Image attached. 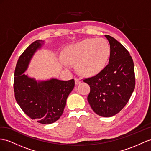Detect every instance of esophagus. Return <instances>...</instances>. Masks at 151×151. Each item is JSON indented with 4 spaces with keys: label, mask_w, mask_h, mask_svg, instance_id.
Listing matches in <instances>:
<instances>
[{
    "label": "esophagus",
    "mask_w": 151,
    "mask_h": 151,
    "mask_svg": "<svg viewBox=\"0 0 151 151\" xmlns=\"http://www.w3.org/2000/svg\"><path fill=\"white\" fill-rule=\"evenodd\" d=\"M75 84H76V85H78V84L80 83V82H81L80 80L78 79V78H75Z\"/></svg>",
    "instance_id": "34e87169"
}]
</instances>
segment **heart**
<instances>
[{"instance_id":"b5f03b06","label":"heart","mask_w":151,"mask_h":151,"mask_svg":"<svg viewBox=\"0 0 151 151\" xmlns=\"http://www.w3.org/2000/svg\"><path fill=\"white\" fill-rule=\"evenodd\" d=\"M64 55V57H59L64 66L68 67L69 63L76 64L79 74L92 76L98 75L106 66L110 55V47L102 38L87 39L68 46Z\"/></svg>"}]
</instances>
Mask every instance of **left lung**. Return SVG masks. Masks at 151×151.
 I'll return each mask as SVG.
<instances>
[{
	"mask_svg": "<svg viewBox=\"0 0 151 151\" xmlns=\"http://www.w3.org/2000/svg\"><path fill=\"white\" fill-rule=\"evenodd\" d=\"M110 54L109 64L103 70L84 82L90 86L88 102L94 112L101 117H112L128 102L134 89L133 61L128 51L109 35Z\"/></svg>",
	"mask_w": 151,
	"mask_h": 151,
	"instance_id": "8db88e82",
	"label": "left lung"
}]
</instances>
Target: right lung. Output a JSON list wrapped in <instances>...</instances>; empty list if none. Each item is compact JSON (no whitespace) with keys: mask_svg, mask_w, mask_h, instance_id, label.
Segmentation results:
<instances>
[{"mask_svg":"<svg viewBox=\"0 0 151 151\" xmlns=\"http://www.w3.org/2000/svg\"><path fill=\"white\" fill-rule=\"evenodd\" d=\"M44 42H33L19 57L14 71V91L16 101L24 113L46 124L55 122L63 114L66 99L75 87V80L53 78L37 81L24 74L34 54Z\"/></svg>","mask_w":151,"mask_h":151,"instance_id":"add662e5","label":"right lung"}]
</instances>
